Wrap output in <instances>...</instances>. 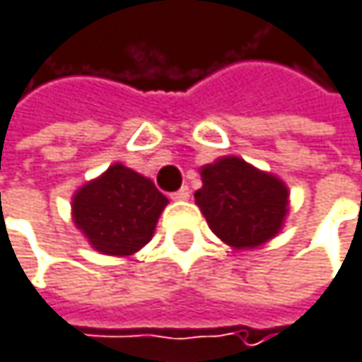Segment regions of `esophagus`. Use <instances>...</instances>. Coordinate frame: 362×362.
I'll list each match as a JSON object with an SVG mask.
<instances>
[{"label": "esophagus", "instance_id": "esophagus-1", "mask_svg": "<svg viewBox=\"0 0 362 362\" xmlns=\"http://www.w3.org/2000/svg\"><path fill=\"white\" fill-rule=\"evenodd\" d=\"M189 196H192V192H189V187L185 185V187H181L179 192H175V194H173V200L183 202V200H189Z\"/></svg>", "mask_w": 362, "mask_h": 362}]
</instances>
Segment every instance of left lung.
I'll return each instance as SVG.
<instances>
[{"instance_id":"obj_1","label":"left lung","mask_w":362,"mask_h":362,"mask_svg":"<svg viewBox=\"0 0 362 362\" xmlns=\"http://www.w3.org/2000/svg\"><path fill=\"white\" fill-rule=\"evenodd\" d=\"M194 194L200 213L221 243L236 251L257 249L280 234L288 215V187L276 175L238 156H221L200 168Z\"/></svg>"}]
</instances>
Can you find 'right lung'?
Returning <instances> with one entry per match:
<instances>
[{
    "instance_id": "1",
    "label": "right lung",
    "mask_w": 362,
    "mask_h": 362,
    "mask_svg": "<svg viewBox=\"0 0 362 362\" xmlns=\"http://www.w3.org/2000/svg\"><path fill=\"white\" fill-rule=\"evenodd\" d=\"M168 198L151 179L115 162L71 198V219L94 251L128 257L153 236Z\"/></svg>"
}]
</instances>
